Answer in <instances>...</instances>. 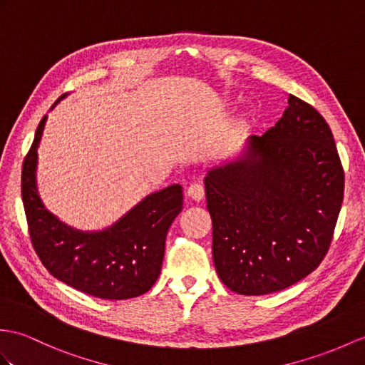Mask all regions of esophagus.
Here are the masks:
<instances>
[{"label":"esophagus","mask_w":365,"mask_h":365,"mask_svg":"<svg viewBox=\"0 0 365 365\" xmlns=\"http://www.w3.org/2000/svg\"><path fill=\"white\" fill-rule=\"evenodd\" d=\"M187 195H189L190 200L200 202L204 198V187L200 182H195L187 189Z\"/></svg>","instance_id":"34e87169"}]
</instances>
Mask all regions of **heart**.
I'll list each match as a JSON object with an SVG mask.
<instances>
[{"label": "heart", "mask_w": 365, "mask_h": 365, "mask_svg": "<svg viewBox=\"0 0 365 365\" xmlns=\"http://www.w3.org/2000/svg\"><path fill=\"white\" fill-rule=\"evenodd\" d=\"M252 125H254V119L251 118V115L243 114L242 118L237 120L234 128L230 130L229 138H227V144L232 145V144H237V142H240L242 139H245L247 133L252 130Z\"/></svg>", "instance_id": "b5f03b06"}]
</instances>
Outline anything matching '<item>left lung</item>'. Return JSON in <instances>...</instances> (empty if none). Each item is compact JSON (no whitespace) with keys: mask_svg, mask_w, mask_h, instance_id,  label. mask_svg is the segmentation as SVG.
<instances>
[{"mask_svg":"<svg viewBox=\"0 0 365 365\" xmlns=\"http://www.w3.org/2000/svg\"><path fill=\"white\" fill-rule=\"evenodd\" d=\"M213 264L243 296L285 289L313 272L330 247L344 198L333 133L313 106L288 108L263 136L206 180Z\"/></svg>","mask_w":365,"mask_h":365,"instance_id":"obj_1","label":"left lung"}]
</instances>
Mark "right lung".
<instances>
[{
    "label": "right lung",
    "mask_w": 365,
    "mask_h": 365,
    "mask_svg": "<svg viewBox=\"0 0 365 365\" xmlns=\"http://www.w3.org/2000/svg\"><path fill=\"white\" fill-rule=\"evenodd\" d=\"M46 119L38 123L21 172L24 212L38 259L56 279L90 296L125 300L144 294L161 274L168 227L182 210V187L173 184L147 195L102 230L83 232L65 225L44 207L37 189V150Z\"/></svg>",
    "instance_id": "obj_1"
}]
</instances>
